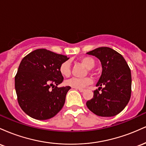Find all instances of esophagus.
Here are the masks:
<instances>
[{
  "mask_svg": "<svg viewBox=\"0 0 146 146\" xmlns=\"http://www.w3.org/2000/svg\"><path fill=\"white\" fill-rule=\"evenodd\" d=\"M76 89L78 90L80 92H81V93H82V92H84L85 90V89H84V88H76Z\"/></svg>",
  "mask_w": 146,
  "mask_h": 146,
  "instance_id": "1",
  "label": "esophagus"
}]
</instances>
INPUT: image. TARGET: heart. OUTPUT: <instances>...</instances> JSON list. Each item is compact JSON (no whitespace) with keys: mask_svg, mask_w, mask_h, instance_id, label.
<instances>
[{"mask_svg":"<svg viewBox=\"0 0 146 146\" xmlns=\"http://www.w3.org/2000/svg\"><path fill=\"white\" fill-rule=\"evenodd\" d=\"M80 62L89 69L93 68L95 65V60L90 57H82L80 59ZM59 71L62 76L66 78L69 77L71 75V67L69 62L66 61L61 64L59 68ZM92 82L93 80L90 78L86 77L84 78H71L66 80L65 82V84L73 88H82Z\"/></svg>","mask_w":146,"mask_h":146,"instance_id":"1","label":"heart"}]
</instances>
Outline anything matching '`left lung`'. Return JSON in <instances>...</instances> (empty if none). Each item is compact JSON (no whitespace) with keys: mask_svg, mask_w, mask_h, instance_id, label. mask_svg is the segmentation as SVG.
Returning <instances> with one entry per match:
<instances>
[{"mask_svg":"<svg viewBox=\"0 0 146 146\" xmlns=\"http://www.w3.org/2000/svg\"><path fill=\"white\" fill-rule=\"evenodd\" d=\"M87 54L97 57L102 66L96 85L99 88L94 90L93 98L87 101V107L98 116H115L124 109L131 96L130 68L123 57L111 48L99 47Z\"/></svg>","mask_w":146,"mask_h":146,"instance_id":"1","label":"left lung"}]
</instances>
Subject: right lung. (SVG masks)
Here are the masks:
<instances>
[{"instance_id":"right-lung-1","label":"right lung","mask_w":146,"mask_h":146,"mask_svg":"<svg viewBox=\"0 0 146 146\" xmlns=\"http://www.w3.org/2000/svg\"><path fill=\"white\" fill-rule=\"evenodd\" d=\"M68 60L44 48L35 50L22 60L15 76V88L18 104L27 115L46 120L62 108L71 87H58L64 80L59 68Z\"/></svg>"}]
</instances>
